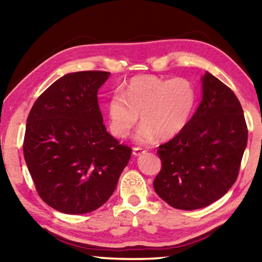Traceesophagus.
I'll list each match as a JSON object with an SVG mask.
<instances>
[{"label": "esophagus", "instance_id": "obj_1", "mask_svg": "<svg viewBox=\"0 0 262 262\" xmlns=\"http://www.w3.org/2000/svg\"><path fill=\"white\" fill-rule=\"evenodd\" d=\"M145 151H147V149L141 148V147H135V148H133V154H134L135 156H141V155H142V154H144Z\"/></svg>", "mask_w": 262, "mask_h": 262}]
</instances>
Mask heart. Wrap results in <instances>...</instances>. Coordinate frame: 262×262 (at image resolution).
Here are the masks:
<instances>
[{
  "label": "heart",
  "mask_w": 262,
  "mask_h": 262,
  "mask_svg": "<svg viewBox=\"0 0 262 262\" xmlns=\"http://www.w3.org/2000/svg\"><path fill=\"white\" fill-rule=\"evenodd\" d=\"M196 90L186 78L165 79L141 76L132 79L122 92L117 91L107 104L111 132L127 137L139 120L137 139L168 140L187 125L196 104Z\"/></svg>",
  "instance_id": "1"
}]
</instances>
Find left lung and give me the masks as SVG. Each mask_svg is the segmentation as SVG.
Here are the masks:
<instances>
[{
  "label": "left lung",
  "instance_id": "8db88e82",
  "mask_svg": "<svg viewBox=\"0 0 262 262\" xmlns=\"http://www.w3.org/2000/svg\"><path fill=\"white\" fill-rule=\"evenodd\" d=\"M247 144V126L236 95L206 73L202 100L178 135L158 147L162 167L154 180L171 207L194 210L219 200L236 181Z\"/></svg>",
  "mask_w": 262,
  "mask_h": 262
}]
</instances>
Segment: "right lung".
I'll use <instances>...</instances> for the list:
<instances>
[{"label": "right lung", "instance_id": "add662e5", "mask_svg": "<svg viewBox=\"0 0 262 262\" xmlns=\"http://www.w3.org/2000/svg\"><path fill=\"white\" fill-rule=\"evenodd\" d=\"M110 73L64 75L31 108L23 143L26 165L42 201L64 214H86L108 200L132 149L107 133L98 89Z\"/></svg>", "mask_w": 262, "mask_h": 262}]
</instances>
